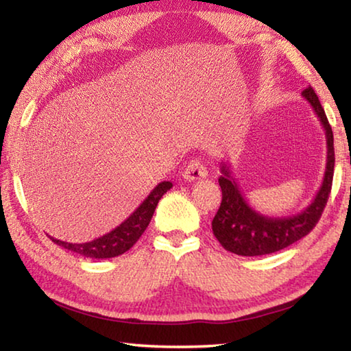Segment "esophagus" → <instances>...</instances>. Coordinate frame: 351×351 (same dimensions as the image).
Returning a JSON list of instances; mask_svg holds the SVG:
<instances>
[{"mask_svg": "<svg viewBox=\"0 0 351 351\" xmlns=\"http://www.w3.org/2000/svg\"><path fill=\"white\" fill-rule=\"evenodd\" d=\"M184 180L186 181H198V180H203V178L207 176V167L203 162V159L197 158V159H192L187 164V167L184 169Z\"/></svg>", "mask_w": 351, "mask_h": 351, "instance_id": "esophagus-1", "label": "esophagus"}]
</instances>
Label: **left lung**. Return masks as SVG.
Instances as JSON below:
<instances>
[{
  "mask_svg": "<svg viewBox=\"0 0 351 351\" xmlns=\"http://www.w3.org/2000/svg\"><path fill=\"white\" fill-rule=\"evenodd\" d=\"M302 97L313 106L325 130L326 167L322 186L313 203L302 212L291 217H268L251 207L247 199L243 197L239 184L235 182L230 167L221 162V176L218 182L223 192V199L212 221V230L226 251L245 257L277 252L310 234L322 215L324 207L328 201L332 170H335L332 132L319 97L311 86L302 93Z\"/></svg>",
  "mask_w": 351,
  "mask_h": 351,
  "instance_id": "left-lung-1",
  "label": "left lung"
}]
</instances>
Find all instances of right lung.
Wrapping results in <instances>:
<instances>
[{
	"instance_id": "1",
	"label": "right lung",
	"mask_w": 351,
	"mask_h": 351,
	"mask_svg": "<svg viewBox=\"0 0 351 351\" xmlns=\"http://www.w3.org/2000/svg\"><path fill=\"white\" fill-rule=\"evenodd\" d=\"M171 182L162 181L154 187L150 195L142 201V204L136 209L132 215H130L125 221L121 223L116 229H112L111 232L105 234L99 239L88 241V243H68L57 239H52L56 245L68 249L71 252H75L83 257L90 258H111L117 257L127 252L136 241L139 240V237L144 234L147 226L150 224V219L154 213V209L159 203V199L162 198V195L170 190Z\"/></svg>"
}]
</instances>
